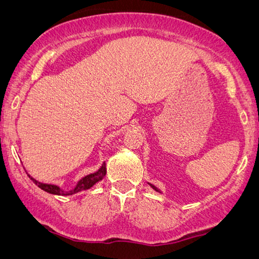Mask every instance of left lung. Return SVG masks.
<instances>
[{"label": "left lung", "mask_w": 259, "mask_h": 259, "mask_svg": "<svg viewBox=\"0 0 259 259\" xmlns=\"http://www.w3.org/2000/svg\"><path fill=\"white\" fill-rule=\"evenodd\" d=\"M150 185H151V187H152V189H153V190H155V191H157V192H160V191H159V190L157 189V187H155L154 185H152V184H150Z\"/></svg>", "instance_id": "left-lung-1"}]
</instances>
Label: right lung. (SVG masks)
Instances as JSON below:
<instances>
[{"label": "right lung", "instance_id": "right-lung-1", "mask_svg": "<svg viewBox=\"0 0 259 259\" xmlns=\"http://www.w3.org/2000/svg\"><path fill=\"white\" fill-rule=\"evenodd\" d=\"M106 175V164L101 165V167L98 169L97 172L94 173H91V175H88L86 177H83L82 179H80L79 182H77L76 186L72 189L70 191H63L60 189L58 185H53V184H44V183H40L37 182L36 179L31 178L30 179L33 180V182L36 184V185L40 187L41 190L46 191V192L48 193H52V194H56V196H70V194H74V193H77L80 192V191H84V190H88L91 189L92 186L94 185V184H97L98 182H100V180L104 178Z\"/></svg>", "mask_w": 259, "mask_h": 259}]
</instances>
